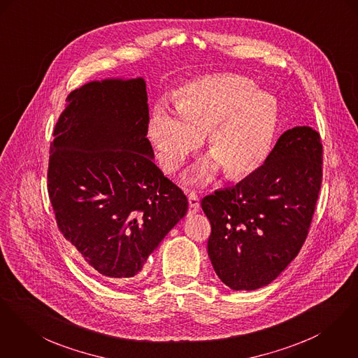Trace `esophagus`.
<instances>
[{
	"instance_id": "obj_1",
	"label": "esophagus",
	"mask_w": 358,
	"mask_h": 358,
	"mask_svg": "<svg viewBox=\"0 0 358 358\" xmlns=\"http://www.w3.org/2000/svg\"><path fill=\"white\" fill-rule=\"evenodd\" d=\"M187 194H188V201H189V213L188 214L192 215V214H196L199 211V208H200L199 196L196 194V192H193V191H188Z\"/></svg>"
}]
</instances>
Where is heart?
I'll return each instance as SVG.
<instances>
[{"label":"heart","instance_id":"heart-1","mask_svg":"<svg viewBox=\"0 0 358 358\" xmlns=\"http://www.w3.org/2000/svg\"><path fill=\"white\" fill-rule=\"evenodd\" d=\"M176 110L155 106L148 132L161 166L174 171L207 134L213 159L201 166L197 180H208L222 166L229 178L255 171L270 152L278 122L276 101L255 91L252 83L233 75L206 76L185 84L176 95Z\"/></svg>","mask_w":358,"mask_h":358}]
</instances>
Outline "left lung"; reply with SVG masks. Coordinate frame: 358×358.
Wrapping results in <instances>:
<instances>
[{
    "instance_id": "1",
    "label": "left lung",
    "mask_w": 358,
    "mask_h": 358,
    "mask_svg": "<svg viewBox=\"0 0 358 358\" xmlns=\"http://www.w3.org/2000/svg\"><path fill=\"white\" fill-rule=\"evenodd\" d=\"M322 177L320 134L296 127L247 178L201 200L211 223L208 256L226 286L260 289L292 263L308 237Z\"/></svg>"
}]
</instances>
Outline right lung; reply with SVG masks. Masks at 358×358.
Here are the masks:
<instances>
[{
	"label": "right lung",
	"instance_id": "obj_1",
	"mask_svg": "<svg viewBox=\"0 0 358 358\" xmlns=\"http://www.w3.org/2000/svg\"><path fill=\"white\" fill-rule=\"evenodd\" d=\"M143 79L72 91L50 144L48 192L58 230L101 275L141 271L184 218L188 199L152 162Z\"/></svg>",
	"mask_w": 358,
	"mask_h": 358
}]
</instances>
